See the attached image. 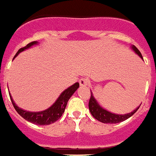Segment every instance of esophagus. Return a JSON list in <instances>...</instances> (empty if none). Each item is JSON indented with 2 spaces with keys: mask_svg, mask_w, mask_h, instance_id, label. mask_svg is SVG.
Listing matches in <instances>:
<instances>
[{
  "mask_svg": "<svg viewBox=\"0 0 156 156\" xmlns=\"http://www.w3.org/2000/svg\"><path fill=\"white\" fill-rule=\"evenodd\" d=\"M80 84V86L82 87H85V86H88V85L90 84V80L86 78V77H83V78H81L79 81Z\"/></svg>",
  "mask_w": 156,
  "mask_h": 156,
  "instance_id": "esophagus-1",
  "label": "esophagus"
}]
</instances>
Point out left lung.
<instances>
[{
    "label": "left lung",
    "instance_id": "8db88e82",
    "mask_svg": "<svg viewBox=\"0 0 156 156\" xmlns=\"http://www.w3.org/2000/svg\"><path fill=\"white\" fill-rule=\"evenodd\" d=\"M131 48L134 51L135 53H137L143 59V57L141 55V53L140 52V51L134 45H133ZM88 106H89V110H90L91 115L94 117L95 119H98L100 122H104V123H118V122H122V121L126 120L128 118L132 116L138 110L140 105H139L137 108H135L133 112H129V113L125 114V115H119V114L118 115V114L112 113L104 109L101 106L99 105L97 101L95 100V98H94L93 94L91 92Z\"/></svg>",
    "mask_w": 156,
    "mask_h": 156
}]
</instances>
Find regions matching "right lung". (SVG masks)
I'll list each match as a JSON object with an SVG mask.
<instances>
[{"instance_id":"add662e5","label":"right lung","mask_w":156,"mask_h":156,"mask_svg":"<svg viewBox=\"0 0 156 156\" xmlns=\"http://www.w3.org/2000/svg\"><path fill=\"white\" fill-rule=\"evenodd\" d=\"M37 44V41H33V42H30V44H28L27 46H25L24 48H20V49L18 51V52L16 53V55H15L14 58H15L20 52L26 50V49H28V48H30L31 46H33V45L34 44ZM79 83H76L73 85H72L71 87L67 88L66 90H65L61 94V95L59 96L58 98L56 100L55 102L54 103L50 108H48V109L44 110V111L37 112H27L22 109V108H19V107L16 105V103L14 102V101L13 99H12L11 94H9V96H10L11 101H12V105H13L15 109L16 110V112H17L18 113L21 115L23 118H24L26 120L29 121V122H32V123L44 126V125L51 124L53 122H56V121L62 115L63 112H64L65 109H66V105H67L68 101L69 100V98H71L72 95L73 94L74 92L79 88Z\"/></svg>"}]
</instances>
